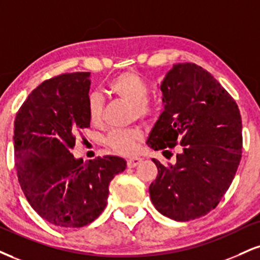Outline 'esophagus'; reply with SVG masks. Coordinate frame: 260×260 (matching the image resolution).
Returning a JSON list of instances; mask_svg holds the SVG:
<instances>
[{"mask_svg": "<svg viewBox=\"0 0 260 260\" xmlns=\"http://www.w3.org/2000/svg\"><path fill=\"white\" fill-rule=\"evenodd\" d=\"M140 162H142V158L140 157H132V158H129V160H127V166L129 168H134V167H137Z\"/></svg>", "mask_w": 260, "mask_h": 260, "instance_id": "1", "label": "esophagus"}]
</instances>
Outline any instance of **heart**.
<instances>
[{"label": "heart", "mask_w": 260, "mask_h": 260, "mask_svg": "<svg viewBox=\"0 0 260 260\" xmlns=\"http://www.w3.org/2000/svg\"><path fill=\"white\" fill-rule=\"evenodd\" d=\"M112 95H116L123 102L132 105V116L143 121H149L155 117L157 108L148 100L149 86L146 81L134 71L122 73L110 80L106 86ZM103 103L98 94H92L87 104L88 118L93 124L102 120ZM143 132L139 128L112 131L106 138V144L110 149L121 155H132L137 151V146L142 142Z\"/></svg>", "instance_id": "1"}]
</instances>
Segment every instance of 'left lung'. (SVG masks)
<instances>
[{
	"mask_svg": "<svg viewBox=\"0 0 260 260\" xmlns=\"http://www.w3.org/2000/svg\"><path fill=\"white\" fill-rule=\"evenodd\" d=\"M160 88L165 110L146 144L164 155L178 144L181 148L170 167L152 158L158 174L150 184V198L171 219H196L217 207L236 174L242 156L239 106L192 62L173 65Z\"/></svg>",
	"mask_w": 260,
	"mask_h": 260,
	"instance_id": "8db88e82",
	"label": "left lung"
}]
</instances>
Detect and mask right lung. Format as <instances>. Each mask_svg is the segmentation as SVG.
<instances>
[{"label": "right lung", "mask_w": 260, "mask_h": 260, "mask_svg": "<svg viewBox=\"0 0 260 260\" xmlns=\"http://www.w3.org/2000/svg\"><path fill=\"white\" fill-rule=\"evenodd\" d=\"M89 73L43 81L20 106L14 121L18 180L30 206L62 228H82L104 211L109 184L126 161L104 156L83 164L70 150L89 127Z\"/></svg>", "instance_id": "1"}]
</instances>
